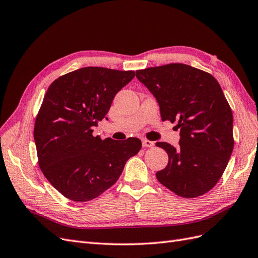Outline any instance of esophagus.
<instances>
[{"instance_id": "esophagus-1", "label": "esophagus", "mask_w": 258, "mask_h": 258, "mask_svg": "<svg viewBox=\"0 0 258 258\" xmlns=\"http://www.w3.org/2000/svg\"><path fill=\"white\" fill-rule=\"evenodd\" d=\"M142 145L143 147H153L155 145L154 142L150 141V140H146V139H143L142 140Z\"/></svg>"}]
</instances>
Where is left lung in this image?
Masks as SVG:
<instances>
[{"label": "left lung", "instance_id": "1", "mask_svg": "<svg viewBox=\"0 0 258 258\" xmlns=\"http://www.w3.org/2000/svg\"><path fill=\"white\" fill-rule=\"evenodd\" d=\"M152 92L162 120L179 128L178 147L157 142L169 156L158 181L184 198L209 191L221 178L233 150L232 113L220 84L199 69L171 63L137 71Z\"/></svg>", "mask_w": 258, "mask_h": 258}]
</instances>
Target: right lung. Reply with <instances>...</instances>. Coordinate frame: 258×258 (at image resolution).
Wrapping results in <instances>:
<instances>
[{"mask_svg":"<svg viewBox=\"0 0 258 258\" xmlns=\"http://www.w3.org/2000/svg\"><path fill=\"white\" fill-rule=\"evenodd\" d=\"M135 76L134 71L87 67L60 76L48 87L34 124L38 165L70 200L97 198L141 150L138 138L116 141L92 135L98 121L107 120L116 93Z\"/></svg>","mask_w":258,"mask_h":258,"instance_id":"add662e5","label":"right lung"}]
</instances>
